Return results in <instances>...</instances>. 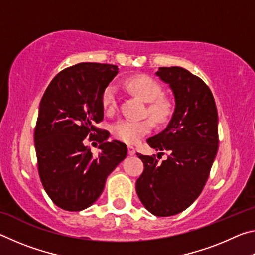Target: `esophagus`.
Masks as SVG:
<instances>
[{"label": "esophagus", "mask_w": 255, "mask_h": 255, "mask_svg": "<svg viewBox=\"0 0 255 255\" xmlns=\"http://www.w3.org/2000/svg\"><path fill=\"white\" fill-rule=\"evenodd\" d=\"M136 153V149L132 147V146H128V154L130 155V156H132V155H135Z\"/></svg>", "instance_id": "obj_1"}]
</instances>
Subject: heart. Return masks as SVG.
I'll return each mask as SVG.
<instances>
[{"label": "heart", "mask_w": 255, "mask_h": 255, "mask_svg": "<svg viewBox=\"0 0 255 255\" xmlns=\"http://www.w3.org/2000/svg\"><path fill=\"white\" fill-rule=\"evenodd\" d=\"M126 88L133 94L149 102L148 114L157 123H164L170 116L171 108L167 101L159 98L163 94L161 84L146 74H137L125 81ZM101 102L107 111H114L117 107V90L114 84L107 85L101 94ZM153 129V123L149 119H122L112 125L111 132L116 139L126 144H137L141 138Z\"/></svg>", "instance_id": "1"}]
</instances>
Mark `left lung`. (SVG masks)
<instances>
[{"label": "left lung", "instance_id": "left-lung-1", "mask_svg": "<svg viewBox=\"0 0 255 255\" xmlns=\"http://www.w3.org/2000/svg\"><path fill=\"white\" fill-rule=\"evenodd\" d=\"M156 75L170 85L175 108L167 127L147 144L169 156L158 163L155 155L137 153L145 169L136 191L149 213L166 217L187 209L204 189L218 150V115L200 77L179 66L159 67Z\"/></svg>", "mask_w": 255, "mask_h": 255}]
</instances>
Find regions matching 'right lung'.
<instances>
[{"label":"right lung","mask_w":255,"mask_h":255,"mask_svg":"<svg viewBox=\"0 0 255 255\" xmlns=\"http://www.w3.org/2000/svg\"><path fill=\"white\" fill-rule=\"evenodd\" d=\"M118 72L111 64H76L60 71L41 98L34 127L38 173L51 201L64 210L80 211L97 201L108 175L127 156L126 145L106 141L109 132L96 126L103 119V89ZM86 141L101 144L97 159Z\"/></svg>","instance_id":"add662e5"}]
</instances>
